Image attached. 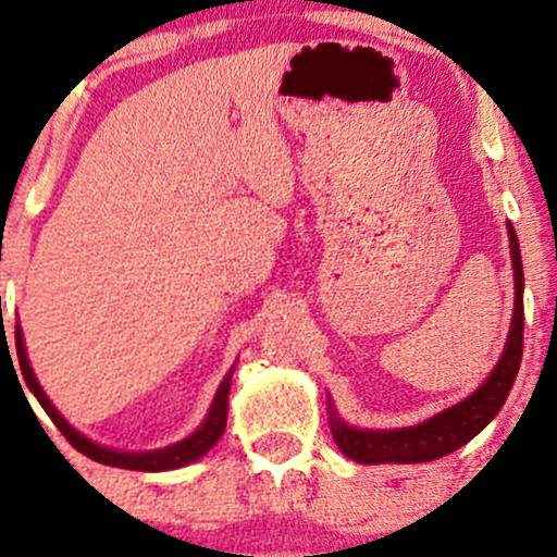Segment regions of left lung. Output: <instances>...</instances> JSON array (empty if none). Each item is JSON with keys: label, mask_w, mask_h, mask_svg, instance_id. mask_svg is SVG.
<instances>
[{"label": "left lung", "mask_w": 557, "mask_h": 557, "mask_svg": "<svg viewBox=\"0 0 557 557\" xmlns=\"http://www.w3.org/2000/svg\"><path fill=\"white\" fill-rule=\"evenodd\" d=\"M508 238L516 280L513 319H510V332L500 361L492 369L487 382L474 395L445 408L437 417L421 421L417 426H403V430H356L332 411V437H335L343 456H348L356 463H426L458 450L497 417L510 387H513L516 374H519L523 354V267L519 238H516V230L510 222Z\"/></svg>", "instance_id": "8db88e82"}]
</instances>
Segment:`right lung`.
I'll list each match as a JSON object with an SVG mask.
<instances>
[{
	"label": "right lung",
	"instance_id": "1",
	"mask_svg": "<svg viewBox=\"0 0 557 557\" xmlns=\"http://www.w3.org/2000/svg\"><path fill=\"white\" fill-rule=\"evenodd\" d=\"M15 345H17V361H21V372H23L25 385L30 387V393H34L36 400L41 403V408L49 413V419L54 421L57 430L65 434L67 443L73 445L78 453H83V456L91 458V461H96V463L117 466V469H131V471L181 469V466L194 463L203 456V453L212 450V445L222 437V432H225L230 376H233V369H230V374L225 376V380H222L220 389H216L214 403H212V408H209L203 424L198 426V430L190 434V437H185V440H181V443H175L170 447H162V450H149V453H123V450H110V447L96 445L88 437H83L78 430H73V426H70L65 419H62V413L57 411V408L52 406V400L47 398V393H44L41 385H38L34 369H30V363H28V356H25V343H23V332L21 330H15Z\"/></svg>",
	"mask_w": 557,
	"mask_h": 557
}]
</instances>
